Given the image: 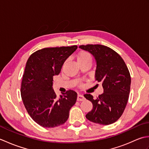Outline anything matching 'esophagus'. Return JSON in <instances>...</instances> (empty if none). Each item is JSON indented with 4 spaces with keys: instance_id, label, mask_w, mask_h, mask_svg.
<instances>
[{
    "instance_id": "obj_1",
    "label": "esophagus",
    "mask_w": 149,
    "mask_h": 149,
    "mask_svg": "<svg viewBox=\"0 0 149 149\" xmlns=\"http://www.w3.org/2000/svg\"><path fill=\"white\" fill-rule=\"evenodd\" d=\"M84 99H85V98H84L83 95L78 94V95H77V100L78 101H83Z\"/></svg>"
}]
</instances>
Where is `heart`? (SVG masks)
Here are the masks:
<instances>
[{
  "mask_svg": "<svg viewBox=\"0 0 149 149\" xmlns=\"http://www.w3.org/2000/svg\"><path fill=\"white\" fill-rule=\"evenodd\" d=\"M89 58H91L90 54L85 51H82L79 52L77 56V61H81V60H84Z\"/></svg>",
  "mask_w": 149,
  "mask_h": 149,
  "instance_id": "heart-1",
  "label": "heart"
}]
</instances>
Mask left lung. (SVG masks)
<instances>
[{
	"instance_id": "8db88e82",
	"label": "left lung",
	"mask_w": 149,
	"mask_h": 149,
	"mask_svg": "<svg viewBox=\"0 0 149 149\" xmlns=\"http://www.w3.org/2000/svg\"><path fill=\"white\" fill-rule=\"evenodd\" d=\"M79 48L93 56L97 66L95 79L104 89L97 99L90 94L84 95L93 104L86 118L100 125L111 124L122 116L127 105L131 81L129 70L121 56L106 46L86 45Z\"/></svg>"
}]
</instances>
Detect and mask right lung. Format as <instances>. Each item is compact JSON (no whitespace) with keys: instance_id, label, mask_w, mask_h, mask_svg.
I'll use <instances>...</instances> for the list:
<instances>
[{"instance_id":"obj_1","label":"right lung","mask_w":149,"mask_h":149,"mask_svg":"<svg viewBox=\"0 0 149 149\" xmlns=\"http://www.w3.org/2000/svg\"><path fill=\"white\" fill-rule=\"evenodd\" d=\"M77 45L45 48L28 59L21 86V97L27 113L38 124L45 128L63 125L68 120L77 94L68 90L57 97L53 77L59 74L65 61Z\"/></svg>"}]
</instances>
